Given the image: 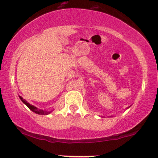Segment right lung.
Wrapping results in <instances>:
<instances>
[{
	"label": "right lung",
	"instance_id": "right-lung-1",
	"mask_svg": "<svg viewBox=\"0 0 158 158\" xmlns=\"http://www.w3.org/2000/svg\"><path fill=\"white\" fill-rule=\"evenodd\" d=\"M19 98L21 99V100H22V101L23 102V103H25V104L28 107L29 109H30L31 111H33L34 112H35L36 114H38V115H48V114H49L50 112H52V111H49V112H48V111H46V110H40V109H38V108H37V107L31 105L30 103H27V102L26 101L25 99L22 98L21 96H19Z\"/></svg>",
	"mask_w": 158,
	"mask_h": 158
}]
</instances>
